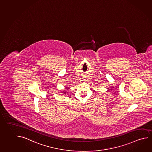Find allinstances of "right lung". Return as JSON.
<instances>
[{"instance_id":"add662e5","label":"right lung","mask_w":152,"mask_h":152,"mask_svg":"<svg viewBox=\"0 0 152 152\" xmlns=\"http://www.w3.org/2000/svg\"><path fill=\"white\" fill-rule=\"evenodd\" d=\"M61 92H62V95H65V94H66L65 90H63Z\"/></svg>"}]
</instances>
